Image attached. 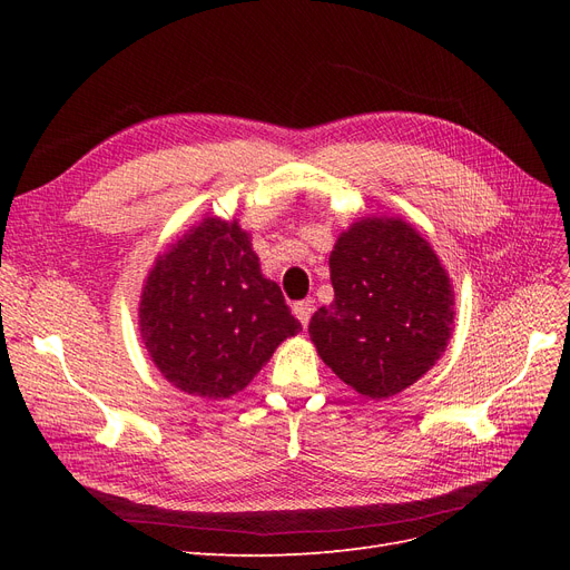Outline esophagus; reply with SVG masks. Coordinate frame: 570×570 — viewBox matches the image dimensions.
Wrapping results in <instances>:
<instances>
[{"label": "esophagus", "mask_w": 570, "mask_h": 570, "mask_svg": "<svg viewBox=\"0 0 570 570\" xmlns=\"http://www.w3.org/2000/svg\"><path fill=\"white\" fill-rule=\"evenodd\" d=\"M292 312H295L297 321L306 327V325H308V318H312V314H314V299H302V302H297L295 306H292Z\"/></svg>", "instance_id": "34e87169"}]
</instances>
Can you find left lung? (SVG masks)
Returning <instances> with one entry per match:
<instances>
[{
    "label": "left lung",
    "instance_id": "obj_1",
    "mask_svg": "<svg viewBox=\"0 0 570 570\" xmlns=\"http://www.w3.org/2000/svg\"><path fill=\"white\" fill-rule=\"evenodd\" d=\"M335 299L308 323L323 364L381 402L433 368L454 327V285L428 239L402 216L368 214L331 252Z\"/></svg>",
    "mask_w": 570,
    "mask_h": 570
}]
</instances>
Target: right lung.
<instances>
[{
  "mask_svg": "<svg viewBox=\"0 0 570 570\" xmlns=\"http://www.w3.org/2000/svg\"><path fill=\"white\" fill-rule=\"evenodd\" d=\"M137 327L151 364L202 400L243 392L287 337L302 331L268 281L237 218L206 214L149 268Z\"/></svg>",
  "mask_w": 570,
  "mask_h": 570,
  "instance_id": "1",
  "label": "right lung"
}]
</instances>
